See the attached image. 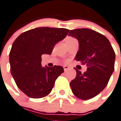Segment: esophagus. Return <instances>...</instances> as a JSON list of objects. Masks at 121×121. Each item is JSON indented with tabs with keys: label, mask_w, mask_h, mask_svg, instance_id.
<instances>
[{
	"label": "esophagus",
	"mask_w": 121,
	"mask_h": 121,
	"mask_svg": "<svg viewBox=\"0 0 121 121\" xmlns=\"http://www.w3.org/2000/svg\"><path fill=\"white\" fill-rule=\"evenodd\" d=\"M63 68H64L65 72H66V71H67V70L70 68V66H67V65H64V66H63Z\"/></svg>",
	"instance_id": "1"
}]
</instances>
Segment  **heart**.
<instances>
[{"instance_id":"heart-1","label":"heart","mask_w":121,"mask_h":121,"mask_svg":"<svg viewBox=\"0 0 121 121\" xmlns=\"http://www.w3.org/2000/svg\"><path fill=\"white\" fill-rule=\"evenodd\" d=\"M73 39L72 38H68L66 39V40H68V39Z\"/></svg>"}]
</instances>
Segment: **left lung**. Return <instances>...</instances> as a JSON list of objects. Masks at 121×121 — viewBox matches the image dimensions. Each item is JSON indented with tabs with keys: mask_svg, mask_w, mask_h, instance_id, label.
<instances>
[{
	"mask_svg": "<svg viewBox=\"0 0 121 121\" xmlns=\"http://www.w3.org/2000/svg\"><path fill=\"white\" fill-rule=\"evenodd\" d=\"M68 36L78 41L75 60L87 66L83 73L75 69L77 76L70 82L72 92L80 99H90L107 86L114 70V51L105 36L92 29H73Z\"/></svg>",
	"mask_w": 121,
	"mask_h": 121,
	"instance_id": "left-lung-1",
	"label": "left lung"
}]
</instances>
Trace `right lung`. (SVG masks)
I'll return each instance as SVG.
<instances>
[{
  "label": "right lung",
  "mask_w": 121,
  "mask_h": 121,
  "mask_svg": "<svg viewBox=\"0 0 121 121\" xmlns=\"http://www.w3.org/2000/svg\"><path fill=\"white\" fill-rule=\"evenodd\" d=\"M69 30L37 27L22 33L12 44L9 54L10 72L17 86L29 97L48 95L55 80L63 73L61 66H41V56L51 55L55 45L63 40Z\"/></svg>",
  "instance_id": "1"
}]
</instances>
